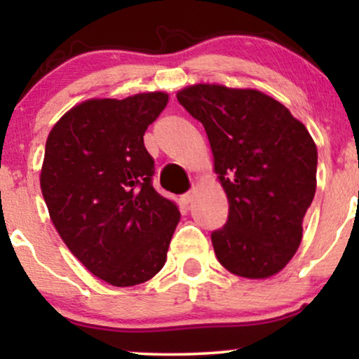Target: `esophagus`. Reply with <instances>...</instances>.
Returning <instances> with one entry per match:
<instances>
[{"instance_id":"esophagus-1","label":"esophagus","mask_w":359,"mask_h":359,"mask_svg":"<svg viewBox=\"0 0 359 359\" xmlns=\"http://www.w3.org/2000/svg\"><path fill=\"white\" fill-rule=\"evenodd\" d=\"M192 199H194V189H192V191L185 192L184 196H180V201H182V204H185V205L191 204V203H192Z\"/></svg>"}]
</instances>
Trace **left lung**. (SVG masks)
Here are the masks:
<instances>
[{
	"mask_svg": "<svg viewBox=\"0 0 359 359\" xmlns=\"http://www.w3.org/2000/svg\"><path fill=\"white\" fill-rule=\"evenodd\" d=\"M177 100L203 123L228 197V221L211 234L214 253L238 277H273L302 241L317 185L314 140L262 90L192 84Z\"/></svg>",
	"mask_w": 359,
	"mask_h": 359,
	"instance_id": "8db88e82",
	"label": "left lung"
}]
</instances>
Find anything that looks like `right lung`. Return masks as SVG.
<instances>
[{
	"label": "right lung",
	"mask_w": 359,
	"mask_h": 359,
	"mask_svg": "<svg viewBox=\"0 0 359 359\" xmlns=\"http://www.w3.org/2000/svg\"><path fill=\"white\" fill-rule=\"evenodd\" d=\"M167 102L163 90L82 101L45 145L40 189L53 226L74 257L113 287L154 278L180 221L174 201L151 185L154 158L143 143Z\"/></svg>",
	"instance_id": "add662e5"
}]
</instances>
